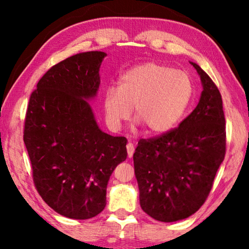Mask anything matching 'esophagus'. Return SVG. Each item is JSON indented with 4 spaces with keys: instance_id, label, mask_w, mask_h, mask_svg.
I'll return each mask as SVG.
<instances>
[{
    "instance_id": "1",
    "label": "esophagus",
    "mask_w": 249,
    "mask_h": 249,
    "mask_svg": "<svg viewBox=\"0 0 249 249\" xmlns=\"http://www.w3.org/2000/svg\"><path fill=\"white\" fill-rule=\"evenodd\" d=\"M134 152H135V146L132 142H128L127 144V153H128V158L130 159L132 158V155H134Z\"/></svg>"
}]
</instances>
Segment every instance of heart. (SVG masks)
<instances>
[{"label": "heart", "mask_w": 249, "mask_h": 249, "mask_svg": "<svg viewBox=\"0 0 249 249\" xmlns=\"http://www.w3.org/2000/svg\"><path fill=\"white\" fill-rule=\"evenodd\" d=\"M193 96L194 84L188 73L162 63L146 62L125 71L119 79V88L105 90V120L118 130L134 107L138 124L149 134L162 135L179 124Z\"/></svg>", "instance_id": "b5f03b06"}]
</instances>
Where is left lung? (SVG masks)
Masks as SVG:
<instances>
[{"label": "left lung", "instance_id": "8db88e82", "mask_svg": "<svg viewBox=\"0 0 249 249\" xmlns=\"http://www.w3.org/2000/svg\"><path fill=\"white\" fill-rule=\"evenodd\" d=\"M203 91L178 128L141 139L134 153L139 203L161 222L193 215L205 202L226 155V119L215 84L198 64Z\"/></svg>", "mask_w": 249, "mask_h": 249}]
</instances>
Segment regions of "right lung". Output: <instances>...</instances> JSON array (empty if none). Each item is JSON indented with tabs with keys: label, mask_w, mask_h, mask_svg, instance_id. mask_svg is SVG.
I'll return each mask as SVG.
<instances>
[{
	"label": "right lung",
	"mask_w": 249,
	"mask_h": 249,
	"mask_svg": "<svg viewBox=\"0 0 249 249\" xmlns=\"http://www.w3.org/2000/svg\"><path fill=\"white\" fill-rule=\"evenodd\" d=\"M105 56L91 51L53 66L27 108L23 142L36 189L70 219H90L104 210L108 179L127 159V138L102 131L88 102L97 95Z\"/></svg>",
	"instance_id": "obj_1"
}]
</instances>
